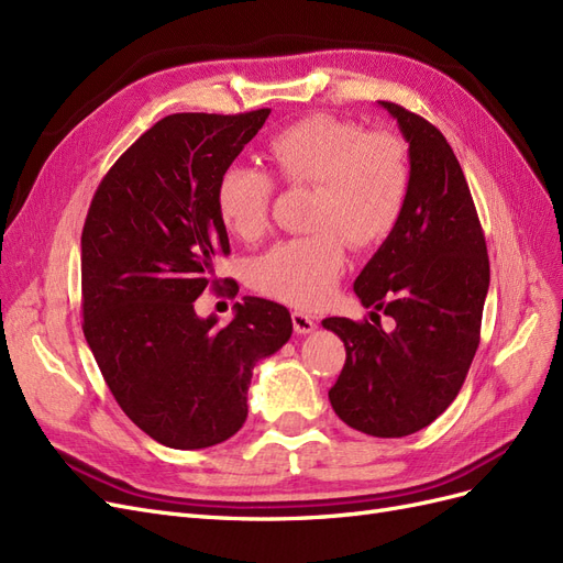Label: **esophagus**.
I'll use <instances>...</instances> for the list:
<instances>
[{"label": "esophagus", "mask_w": 563, "mask_h": 563, "mask_svg": "<svg viewBox=\"0 0 563 563\" xmlns=\"http://www.w3.org/2000/svg\"><path fill=\"white\" fill-rule=\"evenodd\" d=\"M291 321H294V329H296L298 335H308V333H312L317 329L314 319L310 314H305V312H294Z\"/></svg>", "instance_id": "1"}]
</instances>
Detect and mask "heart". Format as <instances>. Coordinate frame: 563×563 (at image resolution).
<instances>
[{
  "label": "heart",
  "instance_id": "obj_1",
  "mask_svg": "<svg viewBox=\"0 0 563 563\" xmlns=\"http://www.w3.org/2000/svg\"><path fill=\"white\" fill-rule=\"evenodd\" d=\"M267 157L286 185L312 187L310 228L253 263L261 294L298 308L327 302L345 269V244L371 249L395 232L411 192V162L399 135L350 119L310 114L272 135ZM275 183L258 166L230 164L216 183L223 225L244 242L267 228Z\"/></svg>",
  "mask_w": 563,
  "mask_h": 563
}]
</instances>
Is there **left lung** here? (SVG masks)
<instances>
[{"instance_id":"left-lung-1","label":"left lung","mask_w":563,"mask_h":563,"mask_svg":"<svg viewBox=\"0 0 563 563\" xmlns=\"http://www.w3.org/2000/svg\"><path fill=\"white\" fill-rule=\"evenodd\" d=\"M408 143L406 211L360 272L354 294L371 321L323 319L347 360L329 389L338 418L371 437H406L446 411L479 347L490 269L470 187L444 133L380 100ZM393 319L379 327L377 312Z\"/></svg>"}]
</instances>
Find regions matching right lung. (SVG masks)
I'll list each match as a JSON object with an SVG mask.
<instances>
[{"label": "right lung", "instance_id": "obj_1", "mask_svg": "<svg viewBox=\"0 0 563 563\" xmlns=\"http://www.w3.org/2000/svg\"><path fill=\"white\" fill-rule=\"evenodd\" d=\"M269 110L168 114L100 180L81 232L84 338L122 411L168 449L240 432L255 362L294 333L279 302L244 298L234 319H201L230 240L216 183Z\"/></svg>", "mask_w": 563, "mask_h": 563}]
</instances>
